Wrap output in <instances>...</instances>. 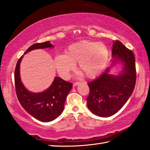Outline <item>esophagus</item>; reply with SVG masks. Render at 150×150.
<instances>
[{
	"instance_id": "esophagus-1",
	"label": "esophagus",
	"mask_w": 150,
	"mask_h": 150,
	"mask_svg": "<svg viewBox=\"0 0 150 150\" xmlns=\"http://www.w3.org/2000/svg\"><path fill=\"white\" fill-rule=\"evenodd\" d=\"M80 83H81L80 82H74V83H73V86H74V87L77 86L79 85Z\"/></svg>"
}]
</instances>
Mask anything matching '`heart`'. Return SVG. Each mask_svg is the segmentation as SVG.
<instances>
[{"label":"heart","mask_w":150,"mask_h":150,"mask_svg":"<svg viewBox=\"0 0 150 150\" xmlns=\"http://www.w3.org/2000/svg\"><path fill=\"white\" fill-rule=\"evenodd\" d=\"M110 50L106 44L90 40H81L71 44L65 50V55L60 54L55 59L57 71L67 79L78 63V68L86 77L94 79L106 67Z\"/></svg>","instance_id":"heart-1"}]
</instances>
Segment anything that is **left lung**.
Segmentation results:
<instances>
[{"mask_svg": "<svg viewBox=\"0 0 150 150\" xmlns=\"http://www.w3.org/2000/svg\"><path fill=\"white\" fill-rule=\"evenodd\" d=\"M111 54L115 57L113 62L123 64L122 73L111 75L108 68L100 77L88 83L90 88L86 98L88 107L100 117H110L118 112L129 99L135 86V60L132 51L115 40Z\"/></svg>", "mask_w": 150, "mask_h": 150, "instance_id": "1", "label": "left lung"}]
</instances>
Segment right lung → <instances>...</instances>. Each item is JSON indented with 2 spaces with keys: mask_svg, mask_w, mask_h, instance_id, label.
I'll use <instances>...</instances> for the list:
<instances>
[{
  "mask_svg": "<svg viewBox=\"0 0 150 150\" xmlns=\"http://www.w3.org/2000/svg\"><path fill=\"white\" fill-rule=\"evenodd\" d=\"M53 47L50 41L34 44L24 54L35 49ZM23 55L17 61L15 69V85L16 94L19 103L31 116L41 122H50L58 117L64 110L66 97L73 84L60 77H55L52 85L41 93H32L28 91L22 84L20 77V62Z\"/></svg>",
  "mask_w": 150,
  "mask_h": 150,
  "instance_id": "right-lung-1",
  "label": "right lung"
}]
</instances>
